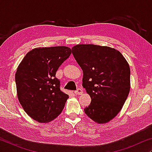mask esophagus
Returning <instances> with one entry per match:
<instances>
[{"label":"esophagus","instance_id":"esophagus-1","mask_svg":"<svg viewBox=\"0 0 152 152\" xmlns=\"http://www.w3.org/2000/svg\"><path fill=\"white\" fill-rule=\"evenodd\" d=\"M75 95H82L83 93V91L81 88H78L77 90L75 91Z\"/></svg>","mask_w":152,"mask_h":152}]
</instances>
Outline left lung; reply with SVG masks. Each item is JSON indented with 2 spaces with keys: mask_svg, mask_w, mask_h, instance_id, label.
<instances>
[{
  "mask_svg": "<svg viewBox=\"0 0 152 152\" xmlns=\"http://www.w3.org/2000/svg\"><path fill=\"white\" fill-rule=\"evenodd\" d=\"M72 53L83 70L82 86L90 95L84 112L99 124L115 118L130 91V68L117 50L93 44H80Z\"/></svg>",
  "mask_w": 152,
  "mask_h": 152,
  "instance_id": "left-lung-1",
  "label": "left lung"
}]
</instances>
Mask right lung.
Masks as SVG:
<instances>
[{
  "mask_svg": "<svg viewBox=\"0 0 152 152\" xmlns=\"http://www.w3.org/2000/svg\"><path fill=\"white\" fill-rule=\"evenodd\" d=\"M72 51L66 46L37 48L26 54L15 74L18 99L29 116L45 123L55 119L68 95L60 90L56 72Z\"/></svg>",
  "mask_w": 152,
  "mask_h": 152,
  "instance_id": "add662e5",
  "label": "right lung"
}]
</instances>
